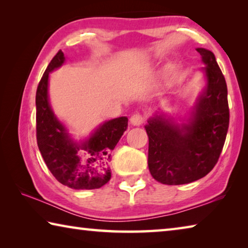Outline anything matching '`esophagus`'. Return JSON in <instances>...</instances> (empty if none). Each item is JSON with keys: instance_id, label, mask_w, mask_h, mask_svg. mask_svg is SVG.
Instances as JSON below:
<instances>
[{"instance_id": "obj_1", "label": "esophagus", "mask_w": 248, "mask_h": 248, "mask_svg": "<svg viewBox=\"0 0 248 248\" xmlns=\"http://www.w3.org/2000/svg\"><path fill=\"white\" fill-rule=\"evenodd\" d=\"M144 123V117L140 114H133L130 118V124L132 125H140Z\"/></svg>"}]
</instances>
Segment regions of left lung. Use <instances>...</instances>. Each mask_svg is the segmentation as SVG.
<instances>
[{"instance_id":"8db88e82","label":"left lung","mask_w":248,"mask_h":248,"mask_svg":"<svg viewBox=\"0 0 248 248\" xmlns=\"http://www.w3.org/2000/svg\"><path fill=\"white\" fill-rule=\"evenodd\" d=\"M205 86L182 123L164 112L148 120V164L152 177L165 185L189 184L204 177L217 164L229 129L225 78L210 50L197 48Z\"/></svg>"}]
</instances>
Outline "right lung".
I'll return each instance as SVG.
<instances>
[{
  "instance_id": "1",
  "label": "right lung",
  "mask_w": 248,
  "mask_h": 248,
  "mask_svg": "<svg viewBox=\"0 0 248 248\" xmlns=\"http://www.w3.org/2000/svg\"><path fill=\"white\" fill-rule=\"evenodd\" d=\"M59 51L50 62L36 92L37 144L46 165L59 183L72 189H97L111 177V151L128 127L127 117L105 121L86 139L77 141L54 115L50 105L49 74L63 65Z\"/></svg>"
}]
</instances>
